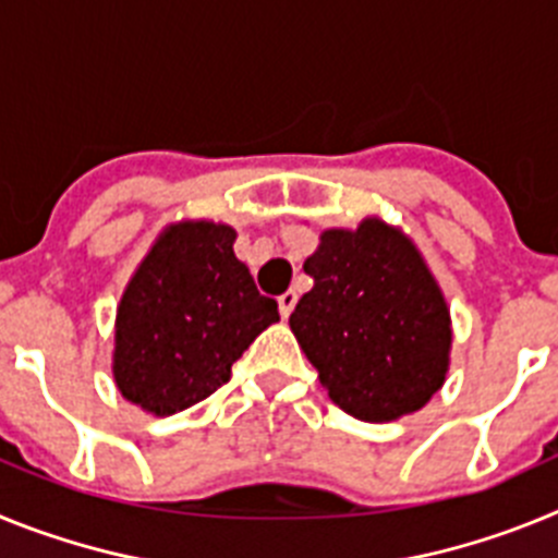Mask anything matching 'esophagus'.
Listing matches in <instances>:
<instances>
[{"mask_svg": "<svg viewBox=\"0 0 558 558\" xmlns=\"http://www.w3.org/2000/svg\"><path fill=\"white\" fill-rule=\"evenodd\" d=\"M276 302H279V315H282V318H290V313H293L295 302H299V295H295L293 290H288V293L279 295Z\"/></svg>", "mask_w": 558, "mask_h": 558, "instance_id": "1", "label": "esophagus"}]
</instances>
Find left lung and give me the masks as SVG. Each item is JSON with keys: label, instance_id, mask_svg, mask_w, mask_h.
I'll use <instances>...</instances> for the list:
<instances>
[{"label": "left lung", "instance_id": "left-lung-1", "mask_svg": "<svg viewBox=\"0 0 558 558\" xmlns=\"http://www.w3.org/2000/svg\"><path fill=\"white\" fill-rule=\"evenodd\" d=\"M304 274L290 329L335 405L360 422L425 408L450 372L452 322L411 236L379 218L327 229Z\"/></svg>", "mask_w": 558, "mask_h": 558}]
</instances>
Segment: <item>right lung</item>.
I'll use <instances>...</instances> for the list:
<instances>
[{
  "label": "right lung",
  "mask_w": 558,
  "mask_h": 558,
  "mask_svg": "<svg viewBox=\"0 0 558 558\" xmlns=\"http://www.w3.org/2000/svg\"><path fill=\"white\" fill-rule=\"evenodd\" d=\"M236 231L215 220L170 223L131 282L113 322V383L153 416L192 408L218 391L254 338L279 322L234 256Z\"/></svg>",
  "instance_id": "1"
}]
</instances>
